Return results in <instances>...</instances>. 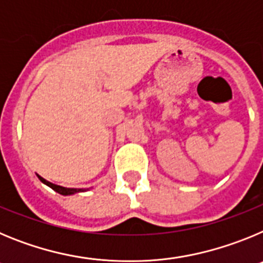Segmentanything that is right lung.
Returning a JSON list of instances; mask_svg holds the SVG:
<instances>
[{
    "mask_svg": "<svg viewBox=\"0 0 263 263\" xmlns=\"http://www.w3.org/2000/svg\"><path fill=\"white\" fill-rule=\"evenodd\" d=\"M38 178L42 183H45L46 185H48L50 188H52L53 191H57L58 194H60V195H72V194H76V192L85 191V190H81V188H66V187H62V185L52 184V183L47 182L46 179H43L42 176H39V175H38Z\"/></svg>",
    "mask_w": 263,
    "mask_h": 263,
    "instance_id": "1",
    "label": "right lung"
}]
</instances>
